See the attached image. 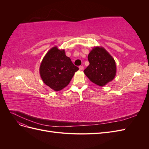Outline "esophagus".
Returning a JSON list of instances; mask_svg holds the SVG:
<instances>
[{
    "label": "esophagus",
    "mask_w": 149,
    "mask_h": 149,
    "mask_svg": "<svg viewBox=\"0 0 149 149\" xmlns=\"http://www.w3.org/2000/svg\"><path fill=\"white\" fill-rule=\"evenodd\" d=\"M79 70H83L84 69V67L83 66H79Z\"/></svg>",
    "instance_id": "obj_1"
}]
</instances>
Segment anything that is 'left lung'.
<instances>
[{
	"mask_svg": "<svg viewBox=\"0 0 149 149\" xmlns=\"http://www.w3.org/2000/svg\"><path fill=\"white\" fill-rule=\"evenodd\" d=\"M88 59L89 65L84 70V73L91 82L104 86L115 78V60L104 48L94 47L89 52Z\"/></svg>",
	"mask_w": 149,
	"mask_h": 149,
	"instance_id": "8db88e82",
	"label": "left lung"
}]
</instances>
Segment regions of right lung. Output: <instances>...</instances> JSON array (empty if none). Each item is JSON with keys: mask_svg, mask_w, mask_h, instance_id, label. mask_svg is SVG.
Instances as JSON below:
<instances>
[{"mask_svg": "<svg viewBox=\"0 0 149 149\" xmlns=\"http://www.w3.org/2000/svg\"><path fill=\"white\" fill-rule=\"evenodd\" d=\"M78 70L66 55L65 49H60L55 46L43 57L39 71L43 83L54 91H58L68 85Z\"/></svg>", "mask_w": 149, "mask_h": 149, "instance_id": "add662e5", "label": "right lung"}]
</instances>
